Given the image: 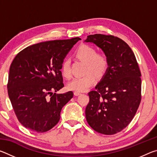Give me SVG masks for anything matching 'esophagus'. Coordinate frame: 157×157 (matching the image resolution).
<instances>
[{
  "instance_id": "obj_1",
  "label": "esophagus",
  "mask_w": 157,
  "mask_h": 157,
  "mask_svg": "<svg viewBox=\"0 0 157 157\" xmlns=\"http://www.w3.org/2000/svg\"><path fill=\"white\" fill-rule=\"evenodd\" d=\"M82 94L81 92H78V91H75L74 92V95H75V96H78V95H79Z\"/></svg>"
}]
</instances>
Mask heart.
I'll return each instance as SVG.
<instances>
[{"mask_svg":"<svg viewBox=\"0 0 157 157\" xmlns=\"http://www.w3.org/2000/svg\"><path fill=\"white\" fill-rule=\"evenodd\" d=\"M76 57L86 62L85 73L83 77L73 79L67 85L69 90L82 92L91 87L97 81V76L102 77L107 72L109 61L107 56L103 53H96V50L91 46L83 45L77 50ZM62 75L66 78L71 77L70 63L68 59L63 61L61 66Z\"/></svg>","mask_w":157,"mask_h":157,"instance_id":"heart-1","label":"heart"}]
</instances>
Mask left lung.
<instances>
[{"mask_svg": "<svg viewBox=\"0 0 157 157\" xmlns=\"http://www.w3.org/2000/svg\"><path fill=\"white\" fill-rule=\"evenodd\" d=\"M84 41L102 49L109 61L107 72L89 93L86 121L98 133L115 134L128 125L139 107L141 73L134 52L121 39L95 34Z\"/></svg>", "mask_w": 157, "mask_h": 157, "instance_id": "1", "label": "left lung"}]
</instances>
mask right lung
<instances>
[{
  "label": "right lung",
  "mask_w": 157,
  "mask_h": 157,
  "mask_svg": "<svg viewBox=\"0 0 157 157\" xmlns=\"http://www.w3.org/2000/svg\"><path fill=\"white\" fill-rule=\"evenodd\" d=\"M80 38L39 43L18 52L10 68L7 91L18 121L25 128L43 133L56 125L62 107L73 91L63 88V59Z\"/></svg>",
  "instance_id": "1"
}]
</instances>
